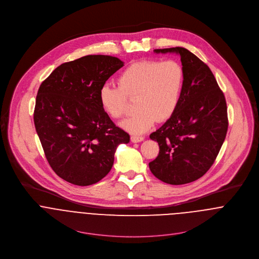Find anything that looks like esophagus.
Masks as SVG:
<instances>
[{
	"mask_svg": "<svg viewBox=\"0 0 259 259\" xmlns=\"http://www.w3.org/2000/svg\"><path fill=\"white\" fill-rule=\"evenodd\" d=\"M144 140H145L144 137H136V136L131 137V141H132L133 143H141V142H143Z\"/></svg>",
	"mask_w": 259,
	"mask_h": 259,
	"instance_id": "34e87169",
	"label": "esophagus"
}]
</instances>
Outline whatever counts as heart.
Returning a JSON list of instances; mask_svg holds the SVG:
<instances>
[{"instance_id": "1", "label": "heart", "mask_w": 259, "mask_h": 259, "mask_svg": "<svg viewBox=\"0 0 259 259\" xmlns=\"http://www.w3.org/2000/svg\"><path fill=\"white\" fill-rule=\"evenodd\" d=\"M118 89L105 84L100 90L103 110L112 118L126 111V99L137 100L138 112L122 120L120 126L134 135H142L154 122L168 119L181 101L185 72L175 60L141 61L124 70L117 79Z\"/></svg>"}]
</instances>
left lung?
<instances>
[{
	"mask_svg": "<svg viewBox=\"0 0 259 259\" xmlns=\"http://www.w3.org/2000/svg\"><path fill=\"white\" fill-rule=\"evenodd\" d=\"M153 52L181 57L185 83L177 111L149 136L159 152L148 166L161 182L185 185L201 178L214 162L228 127L226 102L210 69L188 50Z\"/></svg>",
	"mask_w": 259,
	"mask_h": 259,
	"instance_id": "left-lung-1",
	"label": "left lung"
}]
</instances>
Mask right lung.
Masks as SVG:
<instances>
[{
  "label": "right lung",
  "instance_id": "1",
  "mask_svg": "<svg viewBox=\"0 0 259 259\" xmlns=\"http://www.w3.org/2000/svg\"><path fill=\"white\" fill-rule=\"evenodd\" d=\"M123 64L111 56H84L59 66L37 91L34 122L41 147L53 170L73 185L100 182L117 147L130 143L100 103L101 88Z\"/></svg>",
  "mask_w": 259,
  "mask_h": 259
}]
</instances>
